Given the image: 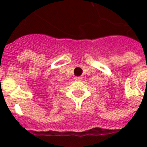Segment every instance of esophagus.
I'll return each mask as SVG.
<instances>
[{
    "mask_svg": "<svg viewBox=\"0 0 147 147\" xmlns=\"http://www.w3.org/2000/svg\"><path fill=\"white\" fill-rule=\"evenodd\" d=\"M82 79V77L81 76H78V77H75V80L76 81H81Z\"/></svg>",
    "mask_w": 147,
    "mask_h": 147,
    "instance_id": "obj_1",
    "label": "esophagus"
}]
</instances>
